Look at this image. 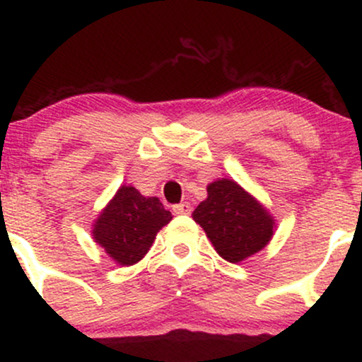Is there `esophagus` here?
I'll return each mask as SVG.
<instances>
[{
    "mask_svg": "<svg viewBox=\"0 0 362 362\" xmlns=\"http://www.w3.org/2000/svg\"><path fill=\"white\" fill-rule=\"evenodd\" d=\"M173 212L174 214H189V212H192V205H189L188 202H182V204L174 205Z\"/></svg>",
    "mask_w": 362,
    "mask_h": 362,
    "instance_id": "esophagus-1",
    "label": "esophagus"
}]
</instances>
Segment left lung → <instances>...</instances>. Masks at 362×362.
Instances as JSON below:
<instances>
[{
	"label": "left lung",
	"instance_id": "obj_1",
	"mask_svg": "<svg viewBox=\"0 0 362 362\" xmlns=\"http://www.w3.org/2000/svg\"><path fill=\"white\" fill-rule=\"evenodd\" d=\"M192 216L204 228L217 254L231 264L243 262L262 250L276 229L269 211L228 177L207 185V198Z\"/></svg>",
	"mask_w": 362,
	"mask_h": 362
}]
</instances>
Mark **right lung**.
I'll return each mask as SVG.
<instances>
[{
	"instance_id": "add662e5",
	"label": "right lung",
	"mask_w": 362,
	"mask_h": 362,
	"mask_svg": "<svg viewBox=\"0 0 362 362\" xmlns=\"http://www.w3.org/2000/svg\"><path fill=\"white\" fill-rule=\"evenodd\" d=\"M170 219L173 214L157 197H143L134 186L122 185L95 219L91 236L115 264L133 266L148 254Z\"/></svg>"
}]
</instances>
